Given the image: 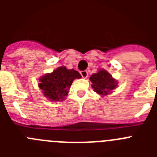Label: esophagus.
<instances>
[{
    "label": "esophagus",
    "mask_w": 157,
    "mask_h": 157,
    "mask_svg": "<svg viewBox=\"0 0 157 157\" xmlns=\"http://www.w3.org/2000/svg\"><path fill=\"white\" fill-rule=\"evenodd\" d=\"M80 74H81L82 77L84 78L88 77V71H80Z\"/></svg>",
    "instance_id": "esophagus-1"
}]
</instances>
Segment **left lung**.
I'll return each mask as SVG.
<instances>
[{"instance_id":"obj_1","label":"left lung","mask_w":157,"mask_h":157,"mask_svg":"<svg viewBox=\"0 0 157 157\" xmlns=\"http://www.w3.org/2000/svg\"><path fill=\"white\" fill-rule=\"evenodd\" d=\"M90 79L93 83L92 88L94 91L101 95H107L117 86L116 80L105 70H101L98 73L93 74Z\"/></svg>"}]
</instances>
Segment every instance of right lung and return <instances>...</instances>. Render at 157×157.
<instances>
[{"label":"right lung","mask_w":157,"mask_h":157,"mask_svg":"<svg viewBox=\"0 0 157 157\" xmlns=\"http://www.w3.org/2000/svg\"><path fill=\"white\" fill-rule=\"evenodd\" d=\"M80 78L81 75L77 71L59 67L50 74L41 77L38 86L47 98L53 101H62L68 94L73 80Z\"/></svg>","instance_id":"obj_1"}]
</instances>
